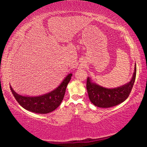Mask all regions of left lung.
I'll use <instances>...</instances> for the list:
<instances>
[{"mask_svg":"<svg viewBox=\"0 0 147 147\" xmlns=\"http://www.w3.org/2000/svg\"><path fill=\"white\" fill-rule=\"evenodd\" d=\"M136 63L130 81L123 86L115 88H106L93 82L90 77L87 78L86 88L89 98L94 106L99 108H110L118 105L128 97L135 82Z\"/></svg>","mask_w":147,"mask_h":147,"instance_id":"1","label":"left lung"}]
</instances>
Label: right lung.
Wrapping results in <instances>:
<instances>
[{"label":"right lung","mask_w":147,"mask_h":147,"mask_svg":"<svg viewBox=\"0 0 147 147\" xmlns=\"http://www.w3.org/2000/svg\"><path fill=\"white\" fill-rule=\"evenodd\" d=\"M72 75V73L68 74L56 89L39 96L21 95L17 93L11 86L10 89L16 100L23 108L33 113L46 114L55 110L60 105Z\"/></svg>","instance_id":"1"}]
</instances>
